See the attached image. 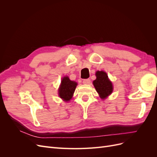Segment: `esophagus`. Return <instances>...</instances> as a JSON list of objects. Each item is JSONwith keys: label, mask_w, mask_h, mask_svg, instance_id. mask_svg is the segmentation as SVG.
I'll list each match as a JSON object with an SVG mask.
<instances>
[{"label": "esophagus", "mask_w": 157, "mask_h": 157, "mask_svg": "<svg viewBox=\"0 0 157 157\" xmlns=\"http://www.w3.org/2000/svg\"><path fill=\"white\" fill-rule=\"evenodd\" d=\"M82 82H83L84 84H90V80L89 78H87V79H84V80H83V81H82Z\"/></svg>", "instance_id": "34e87169"}]
</instances>
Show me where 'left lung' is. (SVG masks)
<instances>
[{"label":"left lung","instance_id":"obj_1","mask_svg":"<svg viewBox=\"0 0 157 157\" xmlns=\"http://www.w3.org/2000/svg\"><path fill=\"white\" fill-rule=\"evenodd\" d=\"M96 79L93 84L96 91L101 99H105L113 92V85L108 78L107 73L104 71H97L96 73Z\"/></svg>","mask_w":157,"mask_h":157}]
</instances>
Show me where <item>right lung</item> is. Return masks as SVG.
<instances>
[{
	"label": "right lung",
	"mask_w": 157,
	"mask_h": 157,
	"mask_svg": "<svg viewBox=\"0 0 157 157\" xmlns=\"http://www.w3.org/2000/svg\"><path fill=\"white\" fill-rule=\"evenodd\" d=\"M77 85V82L71 81L68 77L63 78L58 90L59 97L65 101H69L73 97Z\"/></svg>",
	"instance_id": "obj_1"
}]
</instances>
